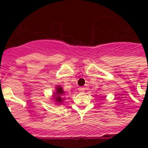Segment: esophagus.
<instances>
[{
	"instance_id": "esophagus-1",
	"label": "esophagus",
	"mask_w": 148,
	"mask_h": 148,
	"mask_svg": "<svg viewBox=\"0 0 148 148\" xmlns=\"http://www.w3.org/2000/svg\"><path fill=\"white\" fill-rule=\"evenodd\" d=\"M79 91H81V92H84V90H85V88H84V87H81V88H78Z\"/></svg>"
}]
</instances>
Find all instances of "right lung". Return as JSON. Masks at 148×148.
<instances>
[{"instance_id":"right-lung-1","label":"right lung","mask_w":148,"mask_h":148,"mask_svg":"<svg viewBox=\"0 0 148 148\" xmlns=\"http://www.w3.org/2000/svg\"><path fill=\"white\" fill-rule=\"evenodd\" d=\"M64 93L65 91L64 90V89H63V88L61 86H56L55 91H54L53 94V99H54V102H55L57 104H61L62 102H64L65 98L62 97V96L64 95Z\"/></svg>"}]
</instances>
